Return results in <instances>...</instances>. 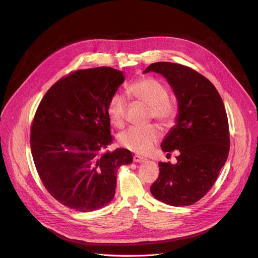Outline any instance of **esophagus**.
I'll use <instances>...</instances> for the list:
<instances>
[{"mask_svg":"<svg viewBox=\"0 0 258 258\" xmlns=\"http://www.w3.org/2000/svg\"><path fill=\"white\" fill-rule=\"evenodd\" d=\"M133 159H134L135 163H144L146 161V159H144V158H142L140 156H134Z\"/></svg>","mask_w":258,"mask_h":258,"instance_id":"34e87169","label":"esophagus"}]
</instances>
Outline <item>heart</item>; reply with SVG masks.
<instances>
[{
  "label": "heart",
  "mask_w": 258,
  "mask_h": 258,
  "mask_svg": "<svg viewBox=\"0 0 258 258\" xmlns=\"http://www.w3.org/2000/svg\"><path fill=\"white\" fill-rule=\"evenodd\" d=\"M128 93L142 104L150 107L151 117L162 124L172 121L176 114V108L168 98L166 86L154 78H142L134 82L128 87ZM127 110V100L124 95L115 93L109 100L108 116L113 125L122 126ZM160 139L157 127H128L119 136V142L125 148L137 152L147 153Z\"/></svg>",
  "instance_id": "1"
}]
</instances>
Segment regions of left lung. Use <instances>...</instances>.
I'll return each instance as SVG.
<instances>
[{
	"label": "left lung",
	"instance_id": "8db88e82",
	"mask_svg": "<svg viewBox=\"0 0 258 258\" xmlns=\"http://www.w3.org/2000/svg\"><path fill=\"white\" fill-rule=\"evenodd\" d=\"M150 72L167 80L178 105L175 124L161 144L165 152L178 151L177 163H159L160 176L150 192L168 205L187 207L210 191L227 161L230 140L226 111L215 86L192 68L157 62L143 74Z\"/></svg>",
	"mask_w": 258,
	"mask_h": 258
}]
</instances>
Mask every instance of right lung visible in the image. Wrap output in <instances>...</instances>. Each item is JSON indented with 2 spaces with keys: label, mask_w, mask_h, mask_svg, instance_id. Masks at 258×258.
<instances>
[{
  "label": "right lung",
  "mask_w": 258,
  "mask_h": 258,
  "mask_svg": "<svg viewBox=\"0 0 258 258\" xmlns=\"http://www.w3.org/2000/svg\"><path fill=\"white\" fill-rule=\"evenodd\" d=\"M123 73L112 67L77 71L62 78L40 101L31 127V151L48 193L65 207L93 212L115 195L117 171L132 152L112 142L108 104Z\"/></svg>",
  "instance_id": "obj_1"
}]
</instances>
